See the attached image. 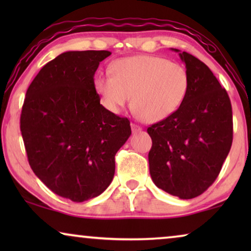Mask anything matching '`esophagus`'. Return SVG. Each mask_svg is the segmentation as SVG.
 Listing matches in <instances>:
<instances>
[{
	"mask_svg": "<svg viewBox=\"0 0 251 251\" xmlns=\"http://www.w3.org/2000/svg\"><path fill=\"white\" fill-rule=\"evenodd\" d=\"M131 130H132V132H133V133H137V132L142 131V128H140L139 126L135 125V123H131Z\"/></svg>",
	"mask_w": 251,
	"mask_h": 251,
	"instance_id": "34e87169",
	"label": "esophagus"
}]
</instances>
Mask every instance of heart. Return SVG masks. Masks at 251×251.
I'll return each mask as SVG.
<instances>
[{
  "mask_svg": "<svg viewBox=\"0 0 251 251\" xmlns=\"http://www.w3.org/2000/svg\"><path fill=\"white\" fill-rule=\"evenodd\" d=\"M94 85L109 111L119 113L131 97V108L144 122L163 121L186 98L190 77L185 67L157 56L116 60L112 74H99Z\"/></svg>",
  "mask_w": 251,
  "mask_h": 251,
  "instance_id": "obj_1",
  "label": "heart"
}]
</instances>
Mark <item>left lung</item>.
<instances>
[{
	"label": "left lung",
	"instance_id": "1",
	"mask_svg": "<svg viewBox=\"0 0 251 251\" xmlns=\"http://www.w3.org/2000/svg\"><path fill=\"white\" fill-rule=\"evenodd\" d=\"M190 87L180 107L151 126L150 174L157 187L183 200L197 198L216 180L233 140L228 95L209 67L180 52Z\"/></svg>",
	"mask_w": 251,
	"mask_h": 251
}]
</instances>
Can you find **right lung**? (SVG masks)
<instances>
[{"label": "right lung", "instance_id": "obj_1", "mask_svg": "<svg viewBox=\"0 0 251 251\" xmlns=\"http://www.w3.org/2000/svg\"><path fill=\"white\" fill-rule=\"evenodd\" d=\"M106 50L66 51L27 89L20 131L29 166L59 197L83 202L112 183L115 154L131 135L130 122L100 104L94 85Z\"/></svg>", "mask_w": 251, "mask_h": 251}]
</instances>
